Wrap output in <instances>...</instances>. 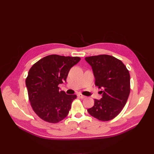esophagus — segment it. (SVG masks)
Masks as SVG:
<instances>
[{"mask_svg": "<svg viewBox=\"0 0 154 154\" xmlns=\"http://www.w3.org/2000/svg\"><path fill=\"white\" fill-rule=\"evenodd\" d=\"M78 96L80 97V98H81V99H84V98H85V97H86L85 96H83V95H82L81 94H78Z\"/></svg>", "mask_w": 154, "mask_h": 154, "instance_id": "34e87169", "label": "esophagus"}]
</instances>
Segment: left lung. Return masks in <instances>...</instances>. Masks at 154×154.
<instances>
[{
    "instance_id": "left-lung-1",
    "label": "left lung",
    "mask_w": 154,
    "mask_h": 154,
    "mask_svg": "<svg viewBox=\"0 0 154 154\" xmlns=\"http://www.w3.org/2000/svg\"><path fill=\"white\" fill-rule=\"evenodd\" d=\"M92 67L95 85L101 88L102 97L94 99V105L88 112L100 121L116 117L127 103L130 91V74L121 60L112 56L101 54L85 57Z\"/></svg>"
}]
</instances>
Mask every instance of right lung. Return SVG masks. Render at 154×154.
<instances>
[{"instance_id": "obj_1", "label": "right lung", "mask_w": 154, "mask_h": 154, "mask_svg": "<svg viewBox=\"0 0 154 154\" xmlns=\"http://www.w3.org/2000/svg\"><path fill=\"white\" fill-rule=\"evenodd\" d=\"M81 58L57 54L47 56L29 69L26 80L29 100L35 112L42 119L56 123L68 115L76 95H68L58 85L66 78L70 69Z\"/></svg>"}]
</instances>
